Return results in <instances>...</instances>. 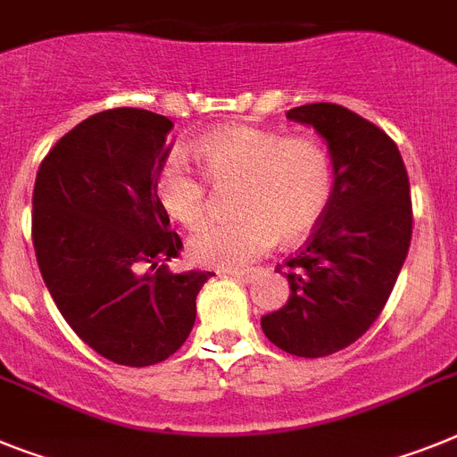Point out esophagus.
<instances>
[{
    "mask_svg": "<svg viewBox=\"0 0 457 457\" xmlns=\"http://www.w3.org/2000/svg\"><path fill=\"white\" fill-rule=\"evenodd\" d=\"M228 276H232V278H237V281H244V283H251L253 281V271H228Z\"/></svg>",
    "mask_w": 457,
    "mask_h": 457,
    "instance_id": "obj_1",
    "label": "esophagus"
}]
</instances>
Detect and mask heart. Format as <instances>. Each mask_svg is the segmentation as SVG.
I'll return each instance as SVG.
<instances>
[{
    "label": "heart",
    "instance_id": "b5f03b06",
    "mask_svg": "<svg viewBox=\"0 0 457 457\" xmlns=\"http://www.w3.org/2000/svg\"><path fill=\"white\" fill-rule=\"evenodd\" d=\"M195 157L213 186L237 183L232 220L206 222L187 241V255L202 267L244 270L276 239L293 244L316 228L332 199L335 170L323 144L274 129L232 125L195 144ZM157 202L186 228L206 213V183L187 160L171 153L155 171Z\"/></svg>",
    "mask_w": 457,
    "mask_h": 457
}]
</instances>
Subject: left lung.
I'll list each match as a JSON object with an SVG mask.
<instances>
[{
    "instance_id": "8db88e82",
    "label": "left lung",
    "mask_w": 457,
    "mask_h": 457,
    "mask_svg": "<svg viewBox=\"0 0 457 457\" xmlns=\"http://www.w3.org/2000/svg\"><path fill=\"white\" fill-rule=\"evenodd\" d=\"M328 144L335 190L325 216L286 262L290 297L262 316L281 351L323 358L365 335L388 302L411 244L409 176L395 141L339 104H304L286 113Z\"/></svg>"
}]
</instances>
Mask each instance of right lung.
I'll use <instances>...</instances> for the list:
<instances>
[{"label": "right lung", "instance_id": "add662e5", "mask_svg": "<svg viewBox=\"0 0 457 457\" xmlns=\"http://www.w3.org/2000/svg\"><path fill=\"white\" fill-rule=\"evenodd\" d=\"M171 128L145 109L95 113L53 145L34 183L32 241L46 287L69 328L125 367L155 365L183 346L211 278L164 264L183 248L155 195Z\"/></svg>", "mask_w": 457, "mask_h": 457}]
</instances>
